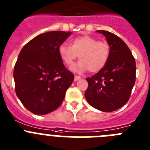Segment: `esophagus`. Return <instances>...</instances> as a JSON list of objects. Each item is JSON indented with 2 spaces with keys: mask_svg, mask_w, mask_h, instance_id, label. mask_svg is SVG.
<instances>
[{
  "mask_svg": "<svg viewBox=\"0 0 150 150\" xmlns=\"http://www.w3.org/2000/svg\"><path fill=\"white\" fill-rule=\"evenodd\" d=\"M81 79V77L79 76V75H75V78H74V81H79Z\"/></svg>",
  "mask_w": 150,
  "mask_h": 150,
  "instance_id": "obj_1",
  "label": "esophagus"
}]
</instances>
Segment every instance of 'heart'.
<instances>
[{"label": "heart", "instance_id": "1", "mask_svg": "<svg viewBox=\"0 0 150 150\" xmlns=\"http://www.w3.org/2000/svg\"><path fill=\"white\" fill-rule=\"evenodd\" d=\"M61 59L68 66L73 64L77 57L81 59L71 68L75 71H84L95 73L103 69L109 57V46L107 43L97 41L94 38L82 35L74 38L71 45L61 44L58 47Z\"/></svg>", "mask_w": 150, "mask_h": 150}]
</instances>
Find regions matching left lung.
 <instances>
[{
    "label": "left lung",
    "instance_id": "1",
    "mask_svg": "<svg viewBox=\"0 0 150 150\" xmlns=\"http://www.w3.org/2000/svg\"><path fill=\"white\" fill-rule=\"evenodd\" d=\"M103 34L109 46V57L103 69L87 78L84 96L91 106L105 112L117 110L126 104L136 79V62L122 39L107 31Z\"/></svg>",
    "mask_w": 150,
    "mask_h": 150
}]
</instances>
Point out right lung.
Wrapping results in <instances>:
<instances>
[{
	"label": "right lung",
	"instance_id": "obj_1",
	"mask_svg": "<svg viewBox=\"0 0 150 150\" xmlns=\"http://www.w3.org/2000/svg\"><path fill=\"white\" fill-rule=\"evenodd\" d=\"M71 32L41 34L21 50L13 70L16 93L23 106L36 115H46L59 107L74 75L66 69L58 47Z\"/></svg>",
	"mask_w": 150,
	"mask_h": 150
}]
</instances>
